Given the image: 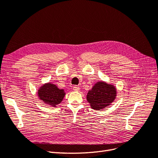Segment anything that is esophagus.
<instances>
[{
	"instance_id": "1",
	"label": "esophagus",
	"mask_w": 158,
	"mask_h": 158,
	"mask_svg": "<svg viewBox=\"0 0 158 158\" xmlns=\"http://www.w3.org/2000/svg\"><path fill=\"white\" fill-rule=\"evenodd\" d=\"M79 89H80V88H79V86H77V85H75V86H73V90H74V91H79Z\"/></svg>"
}]
</instances>
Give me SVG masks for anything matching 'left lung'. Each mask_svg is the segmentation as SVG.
Returning <instances> with one entry per match:
<instances>
[{"instance_id": "obj_1", "label": "left lung", "mask_w": 158, "mask_h": 158, "mask_svg": "<svg viewBox=\"0 0 158 158\" xmlns=\"http://www.w3.org/2000/svg\"><path fill=\"white\" fill-rule=\"evenodd\" d=\"M116 97V89L114 85L98 81L89 91L87 100L93 109L100 110L110 105Z\"/></svg>"}]
</instances>
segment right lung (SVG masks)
<instances>
[{"label":"right lung","instance_id":"1","mask_svg":"<svg viewBox=\"0 0 158 158\" xmlns=\"http://www.w3.org/2000/svg\"><path fill=\"white\" fill-rule=\"evenodd\" d=\"M65 94L64 89H60L56 85L50 83L42 85L38 91V95L40 100L54 107L62 101Z\"/></svg>","mask_w":158,"mask_h":158}]
</instances>
